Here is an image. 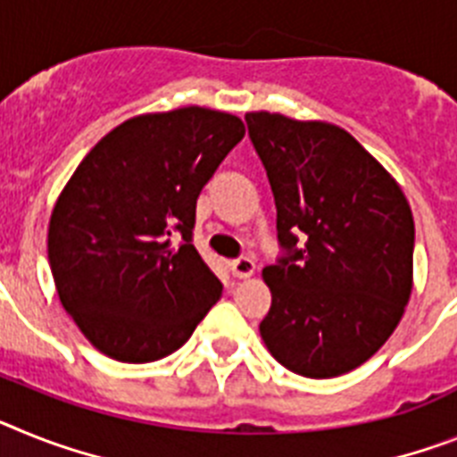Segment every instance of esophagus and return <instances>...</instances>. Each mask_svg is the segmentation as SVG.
Listing matches in <instances>:
<instances>
[{
	"mask_svg": "<svg viewBox=\"0 0 457 457\" xmlns=\"http://www.w3.org/2000/svg\"><path fill=\"white\" fill-rule=\"evenodd\" d=\"M229 271H232V276H237V278H248V276L255 274V262H253V258H237L229 262Z\"/></svg>",
	"mask_w": 457,
	"mask_h": 457,
	"instance_id": "esophagus-1",
	"label": "esophagus"
}]
</instances>
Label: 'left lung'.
I'll return each mask as SVG.
<instances>
[{
  "label": "left lung",
  "instance_id": "obj_1",
  "mask_svg": "<svg viewBox=\"0 0 457 457\" xmlns=\"http://www.w3.org/2000/svg\"><path fill=\"white\" fill-rule=\"evenodd\" d=\"M270 179L283 255L264 267V346L286 370L332 378L388 341L411 295L413 216L402 187L346 129L246 113Z\"/></svg>",
  "mask_w": 457,
  "mask_h": 457
}]
</instances>
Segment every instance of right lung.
Segmentation results:
<instances>
[{"label":"right lung","instance_id":"obj_1","mask_svg":"<svg viewBox=\"0 0 457 457\" xmlns=\"http://www.w3.org/2000/svg\"><path fill=\"white\" fill-rule=\"evenodd\" d=\"M244 122L186 106L111 129L57 197L48 262L64 312L120 362L181 348L222 293L193 246L195 209Z\"/></svg>","mask_w":457,"mask_h":457}]
</instances>
